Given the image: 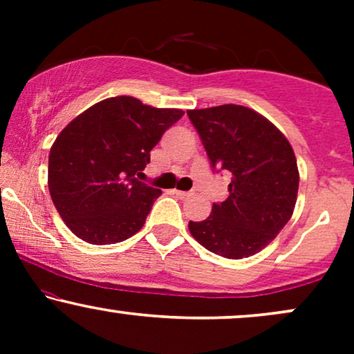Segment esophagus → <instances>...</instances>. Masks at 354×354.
Returning <instances> with one entry per match:
<instances>
[{
  "label": "esophagus",
  "mask_w": 354,
  "mask_h": 354,
  "mask_svg": "<svg viewBox=\"0 0 354 354\" xmlns=\"http://www.w3.org/2000/svg\"><path fill=\"white\" fill-rule=\"evenodd\" d=\"M174 194H176V196H180L181 200L193 196V193H191V191H181V189H174Z\"/></svg>",
  "instance_id": "34e87169"
}]
</instances>
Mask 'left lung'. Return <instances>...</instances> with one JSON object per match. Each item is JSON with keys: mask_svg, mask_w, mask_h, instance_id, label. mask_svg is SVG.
<instances>
[{"mask_svg": "<svg viewBox=\"0 0 354 354\" xmlns=\"http://www.w3.org/2000/svg\"><path fill=\"white\" fill-rule=\"evenodd\" d=\"M209 163L231 173L230 196L213 203L203 221H189L193 238L230 259L270 245L293 214L299 173L286 136L265 116L239 104L189 109Z\"/></svg>", "mask_w": 354, "mask_h": 354, "instance_id": "left-lung-1", "label": "left lung"}]
</instances>
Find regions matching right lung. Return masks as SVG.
I'll return each mask as SVG.
<instances>
[{"mask_svg":"<svg viewBox=\"0 0 354 354\" xmlns=\"http://www.w3.org/2000/svg\"><path fill=\"white\" fill-rule=\"evenodd\" d=\"M183 115L116 96L93 104L59 133L48 161V188L76 236L113 245L143 228L161 189L138 178L149 151Z\"/></svg>","mask_w":354,"mask_h":354,"instance_id":"obj_1","label":"right lung"}]
</instances>
